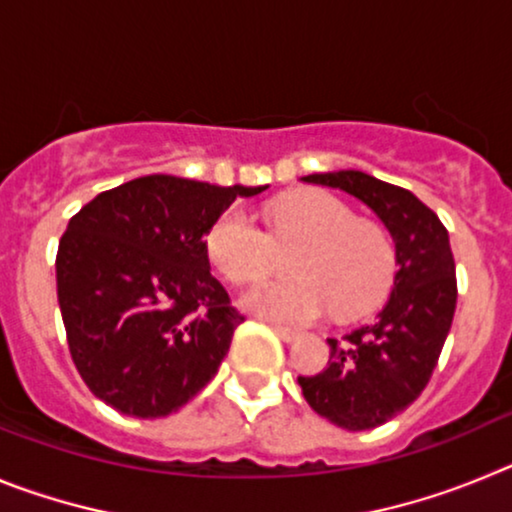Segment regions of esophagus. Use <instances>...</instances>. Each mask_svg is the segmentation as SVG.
I'll use <instances>...</instances> for the list:
<instances>
[{"mask_svg":"<svg viewBox=\"0 0 512 512\" xmlns=\"http://www.w3.org/2000/svg\"><path fill=\"white\" fill-rule=\"evenodd\" d=\"M271 330H274V333H277V336L282 338V341H287V343H292V341H297V338H300V330L284 328V325H279V323H271Z\"/></svg>","mask_w":512,"mask_h":512,"instance_id":"34e87169","label":"esophagus"}]
</instances>
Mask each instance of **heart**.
I'll use <instances>...</instances> for the list:
<instances>
[{
  "label": "heart",
  "instance_id": "heart-1",
  "mask_svg": "<svg viewBox=\"0 0 512 512\" xmlns=\"http://www.w3.org/2000/svg\"><path fill=\"white\" fill-rule=\"evenodd\" d=\"M271 235L246 210L230 207L207 235L212 264L230 282H248L282 264L295 274L261 279L241 295V307L271 323H310L336 307L351 318L382 300L392 282L395 248L379 225L325 192L287 197L269 212Z\"/></svg>",
  "mask_w": 512,
  "mask_h": 512
}]
</instances>
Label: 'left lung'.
<instances>
[{
	"label": "left lung",
	"instance_id": "1",
	"mask_svg": "<svg viewBox=\"0 0 512 512\" xmlns=\"http://www.w3.org/2000/svg\"><path fill=\"white\" fill-rule=\"evenodd\" d=\"M364 202L395 243L392 292L369 325L328 338L330 359L315 377H297L307 405L346 431H369L418 400L431 379L456 310L449 233L408 189L364 171L302 176Z\"/></svg>",
	"mask_w": 512,
	"mask_h": 512
}]
</instances>
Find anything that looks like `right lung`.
Instances as JSON below:
<instances>
[{"instance_id":"1","label":"right lung","mask_w":512,"mask_h":512,"mask_svg":"<svg viewBox=\"0 0 512 512\" xmlns=\"http://www.w3.org/2000/svg\"><path fill=\"white\" fill-rule=\"evenodd\" d=\"M169 174L97 194L58 243L56 287L71 359L122 415L164 418L217 374L243 318L210 274L207 235L235 197Z\"/></svg>"}]
</instances>
